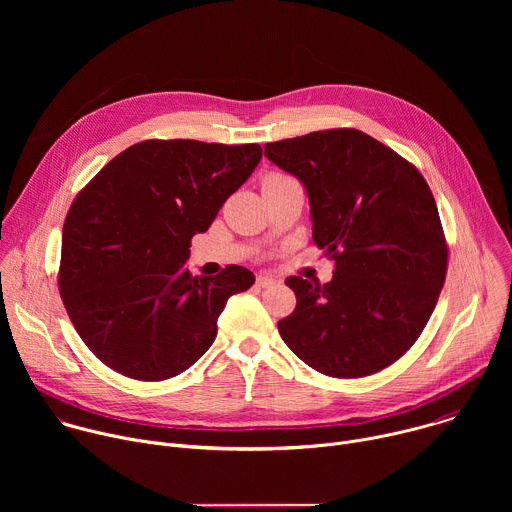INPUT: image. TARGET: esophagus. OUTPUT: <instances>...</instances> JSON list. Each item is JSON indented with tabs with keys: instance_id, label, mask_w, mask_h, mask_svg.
I'll use <instances>...</instances> for the list:
<instances>
[{
	"instance_id": "obj_1",
	"label": "esophagus",
	"mask_w": 512,
	"mask_h": 512,
	"mask_svg": "<svg viewBox=\"0 0 512 512\" xmlns=\"http://www.w3.org/2000/svg\"><path fill=\"white\" fill-rule=\"evenodd\" d=\"M275 277H271V275H267V273H259L257 275V285L259 287H271V285H275Z\"/></svg>"
}]
</instances>
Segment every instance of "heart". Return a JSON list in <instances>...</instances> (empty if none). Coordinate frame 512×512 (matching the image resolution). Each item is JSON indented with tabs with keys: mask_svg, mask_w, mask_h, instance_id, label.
<instances>
[{
	"mask_svg": "<svg viewBox=\"0 0 512 512\" xmlns=\"http://www.w3.org/2000/svg\"><path fill=\"white\" fill-rule=\"evenodd\" d=\"M271 178H281V176H279V174H271V176H267L265 180H271Z\"/></svg>",
	"mask_w": 512,
	"mask_h": 512,
	"instance_id": "b5f03b06",
	"label": "heart"
}]
</instances>
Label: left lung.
<instances>
[{
	"instance_id": "left-lung-1",
	"label": "left lung",
	"mask_w": 512,
	"mask_h": 512,
	"mask_svg": "<svg viewBox=\"0 0 512 512\" xmlns=\"http://www.w3.org/2000/svg\"><path fill=\"white\" fill-rule=\"evenodd\" d=\"M265 156L308 190L314 243L334 261L328 283L287 277L294 314L283 342L336 379L369 377L423 332L448 271V243L419 170L350 127L265 143Z\"/></svg>"
}]
</instances>
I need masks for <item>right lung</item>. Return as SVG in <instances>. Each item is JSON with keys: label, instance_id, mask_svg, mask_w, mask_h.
Here are the masks:
<instances>
[{"label": "right lung", "instance_id": "right-lung-1", "mask_svg": "<svg viewBox=\"0 0 512 512\" xmlns=\"http://www.w3.org/2000/svg\"><path fill=\"white\" fill-rule=\"evenodd\" d=\"M259 143L145 139L115 156L72 200L58 291L89 350L115 373L166 381L216 338L227 300L255 283L229 265L186 269L190 241L261 160Z\"/></svg>", "mask_w": 512, "mask_h": 512}]
</instances>
